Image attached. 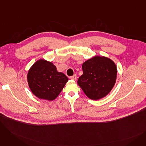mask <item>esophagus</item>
I'll list each match as a JSON object with an SVG mask.
<instances>
[{
	"label": "esophagus",
	"instance_id": "obj_1",
	"mask_svg": "<svg viewBox=\"0 0 146 146\" xmlns=\"http://www.w3.org/2000/svg\"><path fill=\"white\" fill-rule=\"evenodd\" d=\"M72 80H76V79H77V76H76V74H74L73 76H71V77L70 78Z\"/></svg>",
	"mask_w": 146,
	"mask_h": 146
}]
</instances>
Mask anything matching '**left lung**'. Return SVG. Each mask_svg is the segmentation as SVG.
Instances as JSON below:
<instances>
[{
	"label": "left lung",
	"mask_w": 146,
	"mask_h": 146,
	"mask_svg": "<svg viewBox=\"0 0 146 146\" xmlns=\"http://www.w3.org/2000/svg\"><path fill=\"white\" fill-rule=\"evenodd\" d=\"M83 74L78 84L90 99L98 100L108 95L116 82L117 68L110 58L95 56L82 64Z\"/></svg>",
	"instance_id": "8db88e82"
}]
</instances>
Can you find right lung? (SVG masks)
Instances as JSON below:
<instances>
[{"label":"right lung","instance_id":"1","mask_svg":"<svg viewBox=\"0 0 146 146\" xmlns=\"http://www.w3.org/2000/svg\"><path fill=\"white\" fill-rule=\"evenodd\" d=\"M27 80L35 96L51 101L58 96L68 79L64 73L57 72L52 63L40 59L29 68Z\"/></svg>","mask_w":146,"mask_h":146}]
</instances>
